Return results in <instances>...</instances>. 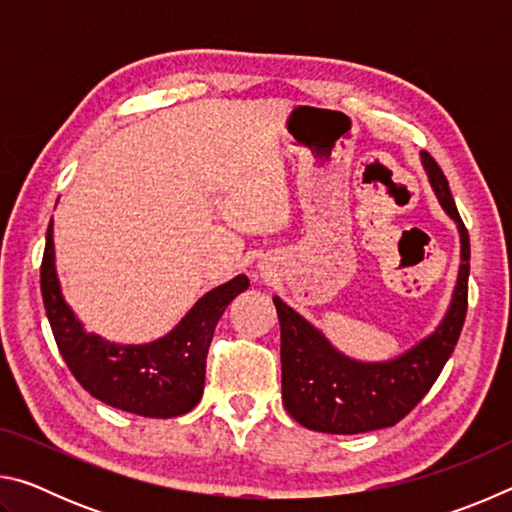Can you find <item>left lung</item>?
Instances as JSON below:
<instances>
[{
	"label": "left lung",
	"instance_id": "1",
	"mask_svg": "<svg viewBox=\"0 0 512 512\" xmlns=\"http://www.w3.org/2000/svg\"><path fill=\"white\" fill-rule=\"evenodd\" d=\"M422 162L440 205L461 230L463 264L452 307L436 332L402 357L386 363H359L336 352L318 329L275 296L282 332V402L302 427L343 436L393 427L429 393L452 357L467 314L470 235L456 210L443 169L429 153H422Z\"/></svg>",
	"mask_w": 512,
	"mask_h": 512
}]
</instances>
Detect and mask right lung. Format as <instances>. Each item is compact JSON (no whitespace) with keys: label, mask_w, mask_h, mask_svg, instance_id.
<instances>
[{"label":"right lung","mask_w":512,"mask_h":512,"mask_svg":"<svg viewBox=\"0 0 512 512\" xmlns=\"http://www.w3.org/2000/svg\"><path fill=\"white\" fill-rule=\"evenodd\" d=\"M51 235L54 230L49 223L40 289L56 345L76 381L103 404L144 418H176L192 411L203 397L205 359L214 327L225 307L248 289V277L237 275L207 293L164 339L146 345H115L85 332L65 305Z\"/></svg>","instance_id":"right-lung-1"}]
</instances>
